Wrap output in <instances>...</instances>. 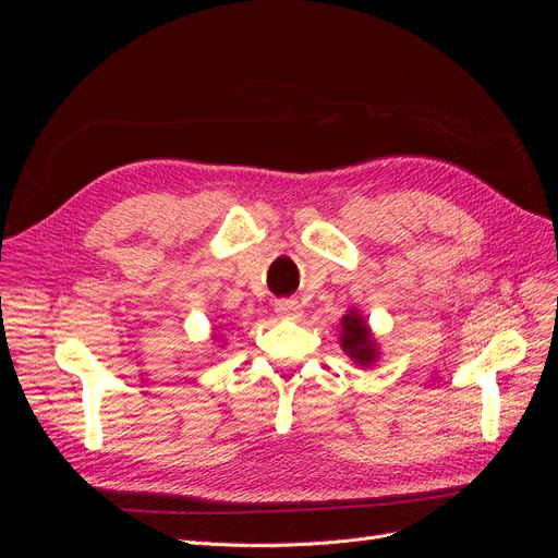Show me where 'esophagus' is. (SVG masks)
Here are the masks:
<instances>
[{"instance_id":"obj_1","label":"esophagus","mask_w":558,"mask_h":558,"mask_svg":"<svg viewBox=\"0 0 558 558\" xmlns=\"http://www.w3.org/2000/svg\"><path fill=\"white\" fill-rule=\"evenodd\" d=\"M276 312H278V316L291 318V320L299 318L303 314V310H301V305L296 301H278L276 303Z\"/></svg>"}]
</instances>
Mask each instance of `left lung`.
<instances>
[{
    "label": "left lung",
    "mask_w": 558,
    "mask_h": 558,
    "mask_svg": "<svg viewBox=\"0 0 558 558\" xmlns=\"http://www.w3.org/2000/svg\"><path fill=\"white\" fill-rule=\"evenodd\" d=\"M339 328H341L339 343L343 353L348 355V360L360 368L375 366L379 360V345L366 316L357 307H350L339 318Z\"/></svg>",
    "instance_id": "obj_1"
}]
</instances>
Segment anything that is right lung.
I'll return each instance as SVG.
<instances>
[{
    "instance_id": "add662e5",
    "label": "right lung",
    "mask_w": 558,
    "mask_h": 558,
    "mask_svg": "<svg viewBox=\"0 0 558 558\" xmlns=\"http://www.w3.org/2000/svg\"><path fill=\"white\" fill-rule=\"evenodd\" d=\"M213 341H215V343H221V337H219V335H213Z\"/></svg>"
}]
</instances>
